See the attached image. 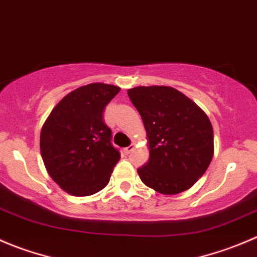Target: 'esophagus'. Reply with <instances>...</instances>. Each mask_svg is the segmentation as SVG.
Instances as JSON below:
<instances>
[{
	"mask_svg": "<svg viewBox=\"0 0 257 257\" xmlns=\"http://www.w3.org/2000/svg\"><path fill=\"white\" fill-rule=\"evenodd\" d=\"M133 151H134L133 146H129V147H126V148H124V153H125V154H129L131 152H133Z\"/></svg>",
	"mask_w": 257,
	"mask_h": 257,
	"instance_id": "1",
	"label": "esophagus"
}]
</instances>
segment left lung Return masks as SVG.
Segmentation results:
<instances>
[{"label":"left lung","mask_w":257,"mask_h":257,"mask_svg":"<svg viewBox=\"0 0 257 257\" xmlns=\"http://www.w3.org/2000/svg\"><path fill=\"white\" fill-rule=\"evenodd\" d=\"M128 95L147 131L149 159L138 168L149 188L177 195L203 176L213 157V129L205 111L169 86H137Z\"/></svg>","instance_id":"obj_1"}]
</instances>
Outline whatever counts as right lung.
Instances as JSON below:
<instances>
[{"instance_id": "obj_1", "label": "right lung", "mask_w": 257, "mask_h": 257, "mask_svg": "<svg viewBox=\"0 0 257 257\" xmlns=\"http://www.w3.org/2000/svg\"><path fill=\"white\" fill-rule=\"evenodd\" d=\"M119 91L103 83L80 86L59 101L42 125V161L50 177L70 195L103 189L120 159L103 120L104 109Z\"/></svg>"}]
</instances>
